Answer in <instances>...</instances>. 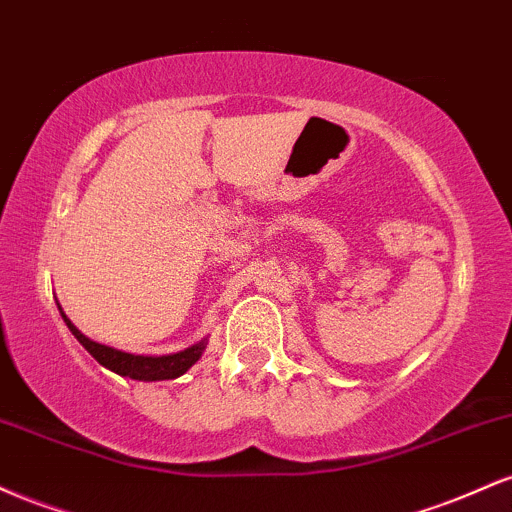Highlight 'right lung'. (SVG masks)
<instances>
[{
  "label": "right lung",
  "instance_id": "add662e5",
  "mask_svg": "<svg viewBox=\"0 0 512 512\" xmlns=\"http://www.w3.org/2000/svg\"><path fill=\"white\" fill-rule=\"evenodd\" d=\"M60 313H62V308H60ZM62 317H64V322H67L69 332H72L74 337L79 339V344L84 346L88 354L96 358L101 366L113 370V373H117V375H122V378L144 380V383L180 378L182 373H187V370L195 366L199 358H202L204 349H207V339H202V342L187 346V349L178 351V354H166V356L127 354V351L113 349V346L93 342V339H88L86 334H81L79 330H76V327L72 325V320H69L67 315L62 313Z\"/></svg>",
  "mask_w": 512,
  "mask_h": 512
}]
</instances>
